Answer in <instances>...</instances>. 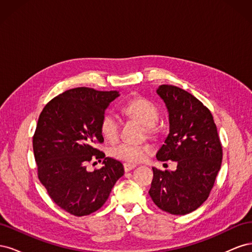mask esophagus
I'll list each match as a JSON object with an SVG mask.
<instances>
[{
    "mask_svg": "<svg viewBox=\"0 0 252 252\" xmlns=\"http://www.w3.org/2000/svg\"><path fill=\"white\" fill-rule=\"evenodd\" d=\"M135 167H136V165H134V164H129V163H125V164H124V170H125L126 172H128V171H130V170L134 169Z\"/></svg>",
    "mask_w": 252,
    "mask_h": 252,
    "instance_id": "esophagus-1",
    "label": "esophagus"
}]
</instances>
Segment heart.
<instances>
[{"label":"heart","instance_id":"heart-1","mask_svg":"<svg viewBox=\"0 0 252 252\" xmlns=\"http://www.w3.org/2000/svg\"><path fill=\"white\" fill-rule=\"evenodd\" d=\"M123 111L127 116L141 121L147 126L149 133L155 131V125L158 121L159 111L157 105L146 97H135L128 101L123 106ZM100 130L105 139L117 140L120 133V121L116 113L106 110L100 120ZM150 148L146 145H135L130 143H121L110 149V155L114 158L125 163L135 164L143 162L150 154Z\"/></svg>","mask_w":252,"mask_h":252}]
</instances>
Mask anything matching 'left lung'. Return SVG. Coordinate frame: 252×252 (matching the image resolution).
I'll return each mask as SVG.
<instances>
[{
	"label": "left lung",
	"instance_id": "obj_1",
	"mask_svg": "<svg viewBox=\"0 0 252 252\" xmlns=\"http://www.w3.org/2000/svg\"><path fill=\"white\" fill-rule=\"evenodd\" d=\"M169 111L170 131L158 161H175L177 170H154L149 194L159 209L184 216L208 199L223 159V147L210 110L191 94L173 85L158 90Z\"/></svg>",
	"mask_w": 252,
	"mask_h": 252
}]
</instances>
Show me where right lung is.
<instances>
[{
  "mask_svg": "<svg viewBox=\"0 0 252 252\" xmlns=\"http://www.w3.org/2000/svg\"><path fill=\"white\" fill-rule=\"evenodd\" d=\"M117 91L78 87L64 91L43 108L32 146L37 177L50 199L75 217L88 216L107 201L124 174L121 162L95 148L104 142L100 120ZM104 159L102 169L86 170L91 160Z\"/></svg>",
  "mask_w": 252,
  "mask_h": 252,
  "instance_id": "add662e5",
  "label": "right lung"
}]
</instances>
